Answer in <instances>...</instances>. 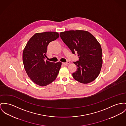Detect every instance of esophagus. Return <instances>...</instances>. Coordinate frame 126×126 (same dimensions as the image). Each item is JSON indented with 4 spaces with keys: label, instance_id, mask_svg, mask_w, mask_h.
Returning a JSON list of instances; mask_svg holds the SVG:
<instances>
[{
    "label": "esophagus",
    "instance_id": "1",
    "mask_svg": "<svg viewBox=\"0 0 126 126\" xmlns=\"http://www.w3.org/2000/svg\"><path fill=\"white\" fill-rule=\"evenodd\" d=\"M69 61H67L66 62H65V63H63V65H67L68 64H69Z\"/></svg>",
    "mask_w": 126,
    "mask_h": 126
}]
</instances>
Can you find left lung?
<instances>
[{
	"instance_id": "1",
	"label": "left lung",
	"mask_w": 126,
	"mask_h": 126,
	"mask_svg": "<svg viewBox=\"0 0 126 126\" xmlns=\"http://www.w3.org/2000/svg\"><path fill=\"white\" fill-rule=\"evenodd\" d=\"M60 36L73 54L77 52L79 60L74 62L77 70L72 73L73 77L84 84L94 81L99 75L103 63L102 48L96 39L82 30L61 32Z\"/></svg>"
}]
</instances>
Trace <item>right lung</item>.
Segmentation results:
<instances>
[{
  "mask_svg": "<svg viewBox=\"0 0 126 126\" xmlns=\"http://www.w3.org/2000/svg\"><path fill=\"white\" fill-rule=\"evenodd\" d=\"M59 36L54 32L36 33L23 50L22 60L25 70L31 80L39 86L48 85L58 76L61 62H51L46 60V58L49 44Z\"/></svg>",
  "mask_w": 126,
  "mask_h": 126,
  "instance_id": "obj_1",
  "label": "right lung"
}]
</instances>
